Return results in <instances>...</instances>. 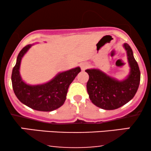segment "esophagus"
<instances>
[{
  "label": "esophagus",
  "mask_w": 151,
  "mask_h": 151,
  "mask_svg": "<svg viewBox=\"0 0 151 151\" xmlns=\"http://www.w3.org/2000/svg\"><path fill=\"white\" fill-rule=\"evenodd\" d=\"M88 67H89V65H88L87 63H86V62H84V63L81 64V69L82 70H86Z\"/></svg>",
  "instance_id": "esophagus-1"
}]
</instances>
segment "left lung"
<instances>
[{
    "label": "left lung",
    "mask_w": 151,
    "mask_h": 151,
    "mask_svg": "<svg viewBox=\"0 0 151 151\" xmlns=\"http://www.w3.org/2000/svg\"><path fill=\"white\" fill-rule=\"evenodd\" d=\"M123 47L130 67L129 73L124 79L118 80L99 69L85 70L89 77L86 89L90 100L96 106L105 110H114L127 104L135 96L139 86L141 72L132 49L127 43H124Z\"/></svg>",
    "instance_id": "1"
}]
</instances>
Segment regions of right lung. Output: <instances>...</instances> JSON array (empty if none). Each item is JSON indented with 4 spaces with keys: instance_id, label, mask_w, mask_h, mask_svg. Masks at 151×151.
Here are the masks:
<instances>
[{
    "instance_id": "add662e5",
    "label": "right lung",
    "mask_w": 151,
    "mask_h": 151,
    "mask_svg": "<svg viewBox=\"0 0 151 151\" xmlns=\"http://www.w3.org/2000/svg\"><path fill=\"white\" fill-rule=\"evenodd\" d=\"M33 45H27L18 55L12 72L11 80L14 93L19 101L40 111H52L65 103L71 83L81 72L79 67L59 73L51 80L42 84L30 85L22 80L20 74L22 58Z\"/></svg>"
}]
</instances>
